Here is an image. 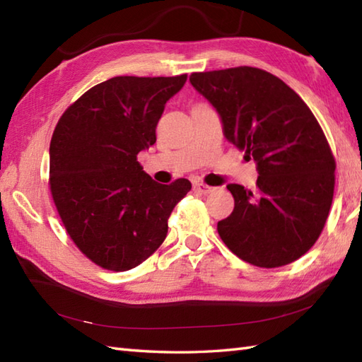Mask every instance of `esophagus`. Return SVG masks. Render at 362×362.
I'll use <instances>...</instances> for the list:
<instances>
[{
	"label": "esophagus",
	"instance_id": "obj_1",
	"mask_svg": "<svg viewBox=\"0 0 362 362\" xmlns=\"http://www.w3.org/2000/svg\"><path fill=\"white\" fill-rule=\"evenodd\" d=\"M193 188H194L196 193H201V194H210L214 191L213 187H209V185H205V183H199V182L194 183Z\"/></svg>",
	"mask_w": 362,
	"mask_h": 362
}]
</instances>
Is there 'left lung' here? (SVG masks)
Listing matches in <instances>:
<instances>
[{"label":"left lung","mask_w":362,"mask_h":362,"mask_svg":"<svg viewBox=\"0 0 362 362\" xmlns=\"http://www.w3.org/2000/svg\"><path fill=\"white\" fill-rule=\"evenodd\" d=\"M191 86L218 112L227 141L257 163V191L227 185L235 209L218 232L236 257L289 264L325 226L336 163L317 119L294 90L259 68L193 73Z\"/></svg>","instance_id":"left-lung-1"}]
</instances>
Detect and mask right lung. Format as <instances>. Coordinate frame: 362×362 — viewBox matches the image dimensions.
<instances>
[{"label":"right lung","mask_w":362,"mask_h":362,"mask_svg":"<svg viewBox=\"0 0 362 362\" xmlns=\"http://www.w3.org/2000/svg\"><path fill=\"white\" fill-rule=\"evenodd\" d=\"M187 74L118 76L98 83L66 109L49 144V185L68 235L83 255L109 271L141 264L168 235V218L191 189L161 185L136 161L156 143L166 103Z\"/></svg>","instance_id":"obj_1"}]
</instances>
